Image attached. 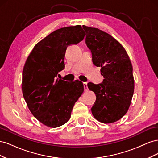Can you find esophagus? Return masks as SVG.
I'll return each instance as SVG.
<instances>
[{
  "label": "esophagus",
  "mask_w": 158,
  "mask_h": 158,
  "mask_svg": "<svg viewBox=\"0 0 158 158\" xmlns=\"http://www.w3.org/2000/svg\"><path fill=\"white\" fill-rule=\"evenodd\" d=\"M83 85H84V90L86 91L88 89V83L87 82H83Z\"/></svg>",
  "instance_id": "obj_1"
}]
</instances>
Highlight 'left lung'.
<instances>
[{"label":"left lung","instance_id":"8db88e82","mask_svg":"<svg viewBox=\"0 0 158 158\" xmlns=\"http://www.w3.org/2000/svg\"><path fill=\"white\" fill-rule=\"evenodd\" d=\"M82 27L93 63L101 67L104 78L101 84H88L96 95L91 110L98 121L114 123L125 115L131 103L135 88L131 62L124 47L111 35L98 28Z\"/></svg>","mask_w":158,"mask_h":158}]
</instances>
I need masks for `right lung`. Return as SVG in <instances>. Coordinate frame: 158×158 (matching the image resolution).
I'll return each instance as SVG.
<instances>
[{
	"mask_svg": "<svg viewBox=\"0 0 158 158\" xmlns=\"http://www.w3.org/2000/svg\"><path fill=\"white\" fill-rule=\"evenodd\" d=\"M85 35L80 25L54 31L35 45L23 66V98L33 115L47 127H59L67 122L84 92L80 81L56 77L65 67L66 47L78 44Z\"/></svg>",
	"mask_w": 158,
	"mask_h": 158,
	"instance_id": "right-lung-1",
	"label": "right lung"
}]
</instances>
